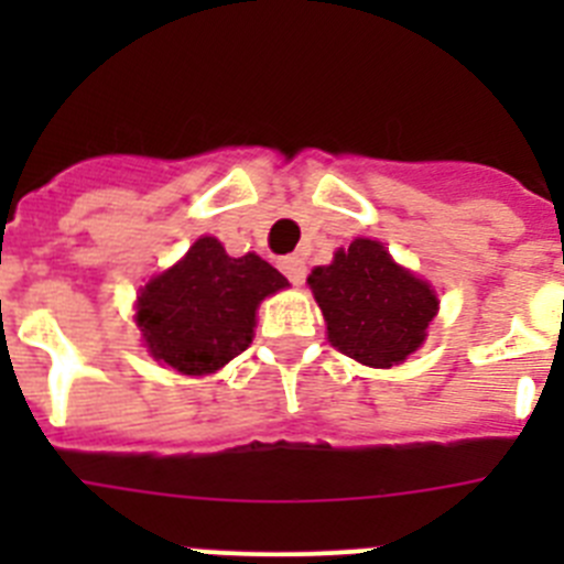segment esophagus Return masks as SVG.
Here are the masks:
<instances>
[{"instance_id":"34e87169","label":"esophagus","mask_w":564,"mask_h":564,"mask_svg":"<svg viewBox=\"0 0 564 564\" xmlns=\"http://www.w3.org/2000/svg\"><path fill=\"white\" fill-rule=\"evenodd\" d=\"M279 268H282V273L291 279L293 285H302V282H305L307 265H305V259H302V257H285L282 262H279Z\"/></svg>"}]
</instances>
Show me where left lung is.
<instances>
[{
  "label": "left lung",
  "mask_w": 564,
  "mask_h": 564,
  "mask_svg": "<svg viewBox=\"0 0 564 564\" xmlns=\"http://www.w3.org/2000/svg\"><path fill=\"white\" fill-rule=\"evenodd\" d=\"M307 285L333 347L378 370L412 356L437 316L430 282L398 265L378 239L358 237L338 248L330 265L313 268Z\"/></svg>",
  "instance_id": "left-lung-1"
}]
</instances>
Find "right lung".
Listing matches in <instances>:
<instances>
[{
	"instance_id": "right-lung-1",
	"label": "right lung",
	"mask_w": 564,
	"mask_h": 564,
	"mask_svg": "<svg viewBox=\"0 0 564 564\" xmlns=\"http://www.w3.org/2000/svg\"><path fill=\"white\" fill-rule=\"evenodd\" d=\"M288 279L257 253L228 257L220 239L200 237L169 271L149 279L134 322L154 361L183 376H208L248 350L259 302Z\"/></svg>"
}]
</instances>
